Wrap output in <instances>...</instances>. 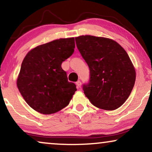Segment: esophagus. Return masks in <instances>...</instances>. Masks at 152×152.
<instances>
[{
	"instance_id": "obj_1",
	"label": "esophagus",
	"mask_w": 152,
	"mask_h": 152,
	"mask_svg": "<svg viewBox=\"0 0 152 152\" xmlns=\"http://www.w3.org/2000/svg\"><path fill=\"white\" fill-rule=\"evenodd\" d=\"M76 86H77V88H80V87H81V82H80V80H78V81L76 83Z\"/></svg>"
}]
</instances>
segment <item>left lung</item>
<instances>
[{"mask_svg":"<svg viewBox=\"0 0 152 152\" xmlns=\"http://www.w3.org/2000/svg\"><path fill=\"white\" fill-rule=\"evenodd\" d=\"M76 46L90 69L84 94L97 108L113 110L130 95L135 70L124 48L114 40L92 35L75 38Z\"/></svg>","mask_w":152,"mask_h":152,"instance_id":"left-lung-1","label":"left lung"}]
</instances>
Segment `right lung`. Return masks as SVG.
<instances>
[{
  "mask_svg": "<svg viewBox=\"0 0 152 152\" xmlns=\"http://www.w3.org/2000/svg\"><path fill=\"white\" fill-rule=\"evenodd\" d=\"M74 48V37L59 39L37 46L24 58L17 87L26 103L38 113L49 115L62 110L77 90L61 67Z\"/></svg>",
  "mask_w": 152,
  "mask_h": 152,
  "instance_id": "1",
  "label": "right lung"
}]
</instances>
